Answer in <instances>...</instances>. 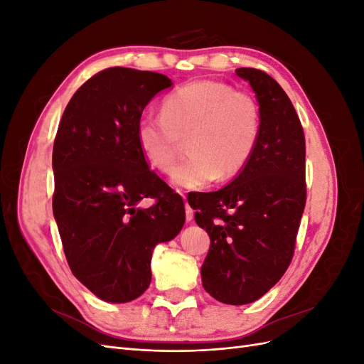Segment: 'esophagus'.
I'll list each match as a JSON object with an SVG mask.
<instances>
[{"instance_id":"esophagus-1","label":"esophagus","mask_w":364,"mask_h":364,"mask_svg":"<svg viewBox=\"0 0 364 364\" xmlns=\"http://www.w3.org/2000/svg\"><path fill=\"white\" fill-rule=\"evenodd\" d=\"M183 199H185V217H186V222H193V218H194L193 208L188 205V202H186V197H183Z\"/></svg>"}]
</instances>
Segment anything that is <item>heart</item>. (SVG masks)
I'll list each match as a JSON object with an SVG mask.
<instances>
[{
  "mask_svg": "<svg viewBox=\"0 0 364 364\" xmlns=\"http://www.w3.org/2000/svg\"><path fill=\"white\" fill-rule=\"evenodd\" d=\"M261 136V109L250 94L215 80L186 83L164 98L161 114L142 115L136 142L153 168L168 173L182 139L190 156L171 181L197 190L217 178L228 181L246 168Z\"/></svg>",
  "mask_w": 364,
  "mask_h": 364,
  "instance_id": "1",
  "label": "heart"
}]
</instances>
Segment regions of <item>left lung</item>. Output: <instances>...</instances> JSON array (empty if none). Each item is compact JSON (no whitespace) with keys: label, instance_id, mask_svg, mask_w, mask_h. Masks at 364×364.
Here are the masks:
<instances>
[{"label":"left lung","instance_id":"obj_1","mask_svg":"<svg viewBox=\"0 0 364 364\" xmlns=\"http://www.w3.org/2000/svg\"><path fill=\"white\" fill-rule=\"evenodd\" d=\"M261 109V136L250 162L225 188L188 197L209 238L202 285L214 299H259L289 269L306 202L305 136L289 95L267 73L238 68Z\"/></svg>","mask_w":364,"mask_h":364}]
</instances>
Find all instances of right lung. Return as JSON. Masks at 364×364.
I'll return each instance as SVG.
<instances>
[{"label":"right lung","mask_w":364,"mask_h":364,"mask_svg":"<svg viewBox=\"0 0 364 364\" xmlns=\"http://www.w3.org/2000/svg\"><path fill=\"white\" fill-rule=\"evenodd\" d=\"M167 75L114 67L65 107L54 138L53 214L74 277L106 302H130L151 281V252L185 223L183 199L149 168L136 123ZM150 196V208L137 203Z\"/></svg>","instance_id":"1"}]
</instances>
